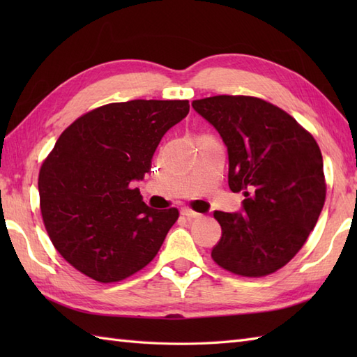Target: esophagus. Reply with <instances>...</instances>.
<instances>
[{
	"mask_svg": "<svg viewBox=\"0 0 357 357\" xmlns=\"http://www.w3.org/2000/svg\"><path fill=\"white\" fill-rule=\"evenodd\" d=\"M181 215L185 216L187 219H196V218H199V216H201L199 213H196V211H193L192 208H187V207L181 210Z\"/></svg>",
	"mask_w": 357,
	"mask_h": 357,
	"instance_id": "esophagus-1",
	"label": "esophagus"
}]
</instances>
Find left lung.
Wrapping results in <instances>:
<instances>
[{"label": "left lung", "instance_id": "left-lung-1", "mask_svg": "<svg viewBox=\"0 0 357 357\" xmlns=\"http://www.w3.org/2000/svg\"><path fill=\"white\" fill-rule=\"evenodd\" d=\"M229 153V187L245 199L215 211L222 236L213 261L234 275L275 273L304 245L325 202L322 153L296 119L259 98L219 95L192 102Z\"/></svg>", "mask_w": 357, "mask_h": 357}]
</instances>
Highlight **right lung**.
<instances>
[{
	"mask_svg": "<svg viewBox=\"0 0 357 357\" xmlns=\"http://www.w3.org/2000/svg\"><path fill=\"white\" fill-rule=\"evenodd\" d=\"M188 101L135 100L86 113L67 127L38 178L45 230L72 267L98 282H118L153 259L179 216L142 201V181Z\"/></svg>",
	"mask_w": 357,
	"mask_h": 357,
	"instance_id": "add662e5",
	"label": "right lung"
}]
</instances>
